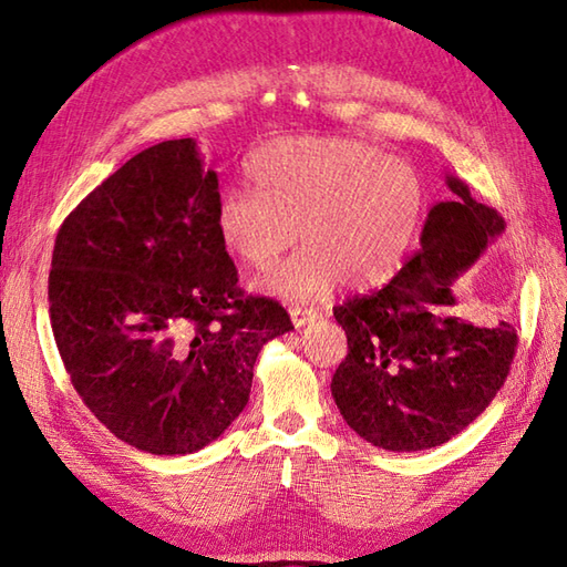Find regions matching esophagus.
I'll list each match as a JSON object with an SVG mask.
<instances>
[{"label":"esophagus","instance_id":"obj_1","mask_svg":"<svg viewBox=\"0 0 567 567\" xmlns=\"http://www.w3.org/2000/svg\"><path fill=\"white\" fill-rule=\"evenodd\" d=\"M290 317H292L295 327L302 329V327H307L309 321L319 319L321 315H319V309H315V307H292V309H290Z\"/></svg>","mask_w":567,"mask_h":567}]
</instances>
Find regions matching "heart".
<instances>
[{
    "label": "heart",
    "instance_id": "heart-1",
    "mask_svg": "<svg viewBox=\"0 0 567 567\" xmlns=\"http://www.w3.org/2000/svg\"><path fill=\"white\" fill-rule=\"evenodd\" d=\"M248 177L252 189L216 204V234L252 270H268L302 238L307 246L260 282L290 302L319 299L341 280L351 290L390 282L429 209L414 165L353 138L272 141L250 155Z\"/></svg>",
    "mask_w": 567,
    "mask_h": 567
}]
</instances>
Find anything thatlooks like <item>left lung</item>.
<instances>
[{
  "instance_id": "1",
  "label": "left lung",
  "mask_w": 567,
  "mask_h": 567,
  "mask_svg": "<svg viewBox=\"0 0 567 567\" xmlns=\"http://www.w3.org/2000/svg\"><path fill=\"white\" fill-rule=\"evenodd\" d=\"M453 202L429 212L421 248L380 290L346 299L348 336L331 394L358 436L384 451H426L485 412L509 375L519 336L507 321L473 327L445 315L451 285L504 231L497 209L449 177Z\"/></svg>"
}]
</instances>
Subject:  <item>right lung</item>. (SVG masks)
<instances>
[{"mask_svg": "<svg viewBox=\"0 0 567 567\" xmlns=\"http://www.w3.org/2000/svg\"><path fill=\"white\" fill-rule=\"evenodd\" d=\"M219 199L197 143L163 141L55 236L48 302L72 388L116 439L153 455L219 439L248 404L260 348L295 329L280 302L238 287Z\"/></svg>", "mask_w": 567, "mask_h": 567, "instance_id": "obj_1", "label": "right lung"}]
</instances>
